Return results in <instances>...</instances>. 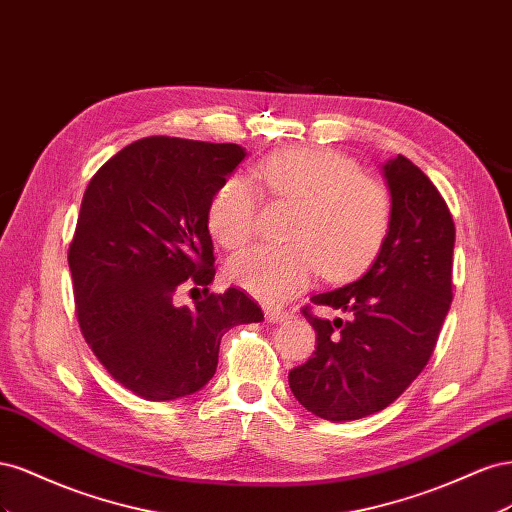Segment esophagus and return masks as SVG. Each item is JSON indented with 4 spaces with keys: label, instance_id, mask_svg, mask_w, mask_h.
<instances>
[{
    "label": "esophagus",
    "instance_id": "esophagus-1",
    "mask_svg": "<svg viewBox=\"0 0 512 512\" xmlns=\"http://www.w3.org/2000/svg\"><path fill=\"white\" fill-rule=\"evenodd\" d=\"M265 316H267V320L269 322H284L286 318H290V312L288 309H284V307H267L265 309Z\"/></svg>",
    "mask_w": 512,
    "mask_h": 512
}]
</instances>
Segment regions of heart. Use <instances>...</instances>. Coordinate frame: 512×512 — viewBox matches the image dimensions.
<instances>
[{"label": "heart", "mask_w": 512, "mask_h": 512, "mask_svg": "<svg viewBox=\"0 0 512 512\" xmlns=\"http://www.w3.org/2000/svg\"><path fill=\"white\" fill-rule=\"evenodd\" d=\"M252 177L262 196L294 205L284 245H262L232 258L228 280L256 299L282 303L322 273L327 282H348L380 254L391 230V194L363 175L346 153L294 147L260 160ZM260 200L243 177H228L215 190L207 226L226 250L254 239Z\"/></svg>", "instance_id": "heart-1"}]
</instances>
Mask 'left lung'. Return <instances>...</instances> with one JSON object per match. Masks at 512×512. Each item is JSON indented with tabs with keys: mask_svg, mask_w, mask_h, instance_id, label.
Wrapping results in <instances>:
<instances>
[{
	"mask_svg": "<svg viewBox=\"0 0 512 512\" xmlns=\"http://www.w3.org/2000/svg\"><path fill=\"white\" fill-rule=\"evenodd\" d=\"M391 230L371 269L312 303L350 314L324 320L301 312L316 350L290 369L299 404L327 421H356L391 406L425 369L453 301L455 224L421 168L397 156L384 164Z\"/></svg>",
	"mask_w": 512,
	"mask_h": 512,
	"instance_id": "1",
	"label": "left lung"
}]
</instances>
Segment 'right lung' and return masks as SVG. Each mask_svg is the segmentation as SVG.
Returning <instances> with one entry per match:
<instances>
[{
    "label": "right lung",
    "instance_id": "right-lung-1",
    "mask_svg": "<svg viewBox=\"0 0 512 512\" xmlns=\"http://www.w3.org/2000/svg\"><path fill=\"white\" fill-rule=\"evenodd\" d=\"M245 158L232 143L149 136L91 177L68 250L76 320L121 386L151 401L192 395L213 378L222 335L265 320L239 288L215 277L207 209ZM205 289L194 308L172 299Z\"/></svg>",
    "mask_w": 512,
    "mask_h": 512
}]
</instances>
